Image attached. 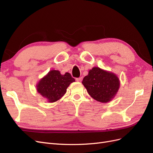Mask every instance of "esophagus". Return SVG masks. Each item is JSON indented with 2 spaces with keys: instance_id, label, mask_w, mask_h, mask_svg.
<instances>
[{
  "instance_id": "obj_1",
  "label": "esophagus",
  "mask_w": 153,
  "mask_h": 153,
  "mask_svg": "<svg viewBox=\"0 0 153 153\" xmlns=\"http://www.w3.org/2000/svg\"><path fill=\"white\" fill-rule=\"evenodd\" d=\"M82 79H83V78L82 77H79V78H77L76 79V80L77 81V82H82Z\"/></svg>"
}]
</instances>
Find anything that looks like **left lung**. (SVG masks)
<instances>
[{
  "instance_id": "8db88e82",
  "label": "left lung",
  "mask_w": 153,
  "mask_h": 153,
  "mask_svg": "<svg viewBox=\"0 0 153 153\" xmlns=\"http://www.w3.org/2000/svg\"><path fill=\"white\" fill-rule=\"evenodd\" d=\"M82 84L92 98L101 103H107L117 94L120 81L114 73L94 67L84 78Z\"/></svg>"
}]
</instances>
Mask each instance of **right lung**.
Returning <instances> with one entry per match:
<instances>
[{"label":"right lung","mask_w":153,"mask_h":153,"mask_svg":"<svg viewBox=\"0 0 153 153\" xmlns=\"http://www.w3.org/2000/svg\"><path fill=\"white\" fill-rule=\"evenodd\" d=\"M75 82L70 73L61 75L59 71L51 70L41 78L37 85V91L49 102L57 101L65 94L68 87Z\"/></svg>","instance_id":"add662e5"}]
</instances>
